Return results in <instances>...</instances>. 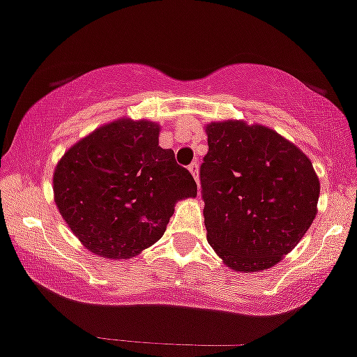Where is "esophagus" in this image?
Segmentation results:
<instances>
[{
	"instance_id": "34e87169",
	"label": "esophagus",
	"mask_w": 357,
	"mask_h": 357,
	"mask_svg": "<svg viewBox=\"0 0 357 357\" xmlns=\"http://www.w3.org/2000/svg\"><path fill=\"white\" fill-rule=\"evenodd\" d=\"M197 170H199V163H197V161H192V163L189 165V172H190V175L194 177V180H196V182H199V177H197Z\"/></svg>"
}]
</instances>
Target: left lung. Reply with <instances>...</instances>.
<instances>
[{"mask_svg": "<svg viewBox=\"0 0 357 357\" xmlns=\"http://www.w3.org/2000/svg\"><path fill=\"white\" fill-rule=\"evenodd\" d=\"M206 133L199 178L208 243L231 269H269L316 217L319 180L312 163L266 126L211 123Z\"/></svg>", "mask_w": 357, "mask_h": 357, "instance_id": "8db88e82", "label": "left lung"}]
</instances>
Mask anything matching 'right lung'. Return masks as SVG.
<instances>
[{"instance_id":"obj_1","label":"right lung","mask_w":357,"mask_h":357,"mask_svg":"<svg viewBox=\"0 0 357 357\" xmlns=\"http://www.w3.org/2000/svg\"><path fill=\"white\" fill-rule=\"evenodd\" d=\"M158 137L156 123L119 119L81 139L59 161L55 203L95 255H139L165 234L175 203L196 197L192 175Z\"/></svg>"}]
</instances>
